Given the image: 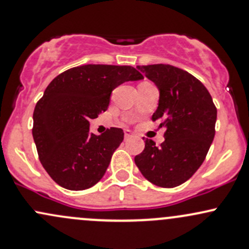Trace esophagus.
<instances>
[{"label": "esophagus", "mask_w": 249, "mask_h": 249, "mask_svg": "<svg viewBox=\"0 0 249 249\" xmlns=\"http://www.w3.org/2000/svg\"><path fill=\"white\" fill-rule=\"evenodd\" d=\"M132 136H133V133L130 132V130H128V129L124 130V139H129V138H132Z\"/></svg>", "instance_id": "34e87169"}]
</instances>
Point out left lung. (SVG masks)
I'll return each instance as SVG.
<instances>
[{
	"label": "left lung",
	"instance_id": "8db88e82",
	"mask_svg": "<svg viewBox=\"0 0 249 249\" xmlns=\"http://www.w3.org/2000/svg\"><path fill=\"white\" fill-rule=\"evenodd\" d=\"M138 69L159 89V106L152 120L166 132L160 147L146 139L135 164L152 184L175 188L191 178L204 161L215 136L217 109L207 88L189 72L168 64Z\"/></svg>",
	"mask_w": 249,
	"mask_h": 249
}]
</instances>
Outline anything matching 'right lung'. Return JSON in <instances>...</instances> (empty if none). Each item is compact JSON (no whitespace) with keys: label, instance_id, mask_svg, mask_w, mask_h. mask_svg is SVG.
<instances>
[{"label":"right lung","instance_id":"obj_1","mask_svg":"<svg viewBox=\"0 0 249 249\" xmlns=\"http://www.w3.org/2000/svg\"><path fill=\"white\" fill-rule=\"evenodd\" d=\"M142 78L132 66L88 64L50 83L34 109L32 133L40 162L58 185L79 191L102 179L124 133L111 127L95 135L89 120L108 109L115 88Z\"/></svg>","mask_w":249,"mask_h":249}]
</instances>
